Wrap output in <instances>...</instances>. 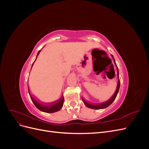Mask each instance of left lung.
<instances>
[{
  "label": "left lung",
  "instance_id": "obj_1",
  "mask_svg": "<svg viewBox=\"0 0 149 149\" xmlns=\"http://www.w3.org/2000/svg\"><path fill=\"white\" fill-rule=\"evenodd\" d=\"M112 58H113L114 62V63H115L116 66V68H117V74H116V76H117V78H118V85H117V88H116V91H115L114 94L111 96V97L109 99V100H107V101H106L105 102H101V103L94 104V103L89 102L87 101L86 100H84V99L82 97V100H83L84 104L86 106L88 107L91 108V109H104V108L107 107L108 106H110L112 102H113V101L115 100V99H116L117 95H118V93L119 92V87H120V79H119V70H118V66H117V65H116V62H115V60H114L113 56L112 55ZM114 76H115V72H114V74H113V76H112V77L111 78H114Z\"/></svg>",
  "mask_w": 149,
  "mask_h": 149
}]
</instances>
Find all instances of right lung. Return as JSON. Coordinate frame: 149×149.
I'll use <instances>...</instances> for the list:
<instances>
[{"instance_id": "obj_1", "label": "right lung", "mask_w": 149, "mask_h": 149, "mask_svg": "<svg viewBox=\"0 0 149 149\" xmlns=\"http://www.w3.org/2000/svg\"><path fill=\"white\" fill-rule=\"evenodd\" d=\"M40 51L41 50H40L38 52L37 56L39 55ZM37 57H36V59H37ZM36 59H35V60H36ZM34 62H33V63H34ZM33 63L32 64V66H33ZM32 66H31V68H32ZM29 93L30 94V96L31 101H32V102H33L36 107L38 108L40 111H41L42 112H47V113H53V112H55L60 111L62 108L63 105L64 97H63V96H61V97L59 99V100H58L55 101L50 102V103H47V104L45 103L44 104L43 102L40 103L38 101L35 100V99L32 96H31V94L30 93L29 88Z\"/></svg>"}]
</instances>
